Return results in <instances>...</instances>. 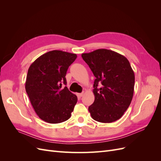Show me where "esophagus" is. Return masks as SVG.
Listing matches in <instances>:
<instances>
[{"label":"esophagus","instance_id":"esophagus-1","mask_svg":"<svg viewBox=\"0 0 161 161\" xmlns=\"http://www.w3.org/2000/svg\"><path fill=\"white\" fill-rule=\"evenodd\" d=\"M84 92H81V93H77V96L79 97H81L82 95H83Z\"/></svg>","mask_w":161,"mask_h":161}]
</instances>
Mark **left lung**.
Listing matches in <instances>:
<instances>
[{
    "label": "left lung",
    "mask_w": 161,
    "mask_h": 161,
    "mask_svg": "<svg viewBox=\"0 0 161 161\" xmlns=\"http://www.w3.org/2000/svg\"><path fill=\"white\" fill-rule=\"evenodd\" d=\"M81 56L95 76L92 90L95 101L89 107L92 118L101 123L119 119L134 95L135 76L128 60L107 49L82 53Z\"/></svg>",
    "instance_id": "obj_1"
}]
</instances>
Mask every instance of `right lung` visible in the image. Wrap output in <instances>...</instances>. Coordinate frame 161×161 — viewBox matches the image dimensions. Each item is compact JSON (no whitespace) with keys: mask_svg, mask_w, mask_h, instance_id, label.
<instances>
[{"mask_svg":"<svg viewBox=\"0 0 161 161\" xmlns=\"http://www.w3.org/2000/svg\"><path fill=\"white\" fill-rule=\"evenodd\" d=\"M77 56L61 50L42 55L30 66L25 90L36 113L41 119L58 124L69 119L77 102V97L67 86L66 75Z\"/></svg>","mask_w":161,"mask_h":161,"instance_id":"1","label":"right lung"}]
</instances>
